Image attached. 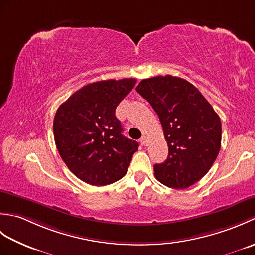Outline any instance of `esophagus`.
Wrapping results in <instances>:
<instances>
[{"label":"esophagus","instance_id":"1","mask_svg":"<svg viewBox=\"0 0 255 255\" xmlns=\"http://www.w3.org/2000/svg\"><path fill=\"white\" fill-rule=\"evenodd\" d=\"M140 141H141V143L143 145H147L148 144V137L147 136H142V138H141V140H140Z\"/></svg>","mask_w":255,"mask_h":255}]
</instances>
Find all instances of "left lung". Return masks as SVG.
<instances>
[{"instance_id": "1", "label": "left lung", "mask_w": 255, "mask_h": 255, "mask_svg": "<svg viewBox=\"0 0 255 255\" xmlns=\"http://www.w3.org/2000/svg\"><path fill=\"white\" fill-rule=\"evenodd\" d=\"M136 91L158 114L169 147L163 163L154 165L156 180L172 188L199 181L217 158L221 122L202 93L182 78L144 79Z\"/></svg>"}]
</instances>
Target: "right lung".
I'll use <instances>...</instances> for the list:
<instances>
[{
  "label": "right lung",
  "mask_w": 255,
  "mask_h": 255,
  "mask_svg": "<svg viewBox=\"0 0 255 255\" xmlns=\"http://www.w3.org/2000/svg\"><path fill=\"white\" fill-rule=\"evenodd\" d=\"M136 79L90 83L59 106L53 136L69 170L95 186L125 176L139 144L123 136L115 111L136 84Z\"/></svg>",
  "instance_id": "add662e5"
}]
</instances>
